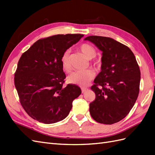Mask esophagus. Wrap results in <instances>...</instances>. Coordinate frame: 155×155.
<instances>
[{"label":"esophagus","mask_w":155,"mask_h":155,"mask_svg":"<svg viewBox=\"0 0 155 155\" xmlns=\"http://www.w3.org/2000/svg\"><path fill=\"white\" fill-rule=\"evenodd\" d=\"M81 90H82V93H86V92L88 90V88H81Z\"/></svg>","instance_id":"34e87169"}]
</instances>
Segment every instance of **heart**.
<instances>
[{
  "label": "heart",
  "mask_w": 155,
  "mask_h": 155,
  "mask_svg": "<svg viewBox=\"0 0 155 155\" xmlns=\"http://www.w3.org/2000/svg\"><path fill=\"white\" fill-rule=\"evenodd\" d=\"M81 52L88 59H91L96 55V51L93 47L89 44L84 43L80 46ZM70 50H67L61 57L62 67L64 71L68 72L71 70V65L70 62ZM94 76V72L91 69H85L83 71H77L73 72L67 78L69 83L78 84L80 86H86L88 83L93 79Z\"/></svg>",
  "instance_id": "obj_1"
}]
</instances>
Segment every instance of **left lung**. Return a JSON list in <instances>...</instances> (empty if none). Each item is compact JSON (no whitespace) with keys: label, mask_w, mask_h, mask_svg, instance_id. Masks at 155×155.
<instances>
[{"label":"left lung","mask_w":155,"mask_h":155,"mask_svg":"<svg viewBox=\"0 0 155 155\" xmlns=\"http://www.w3.org/2000/svg\"><path fill=\"white\" fill-rule=\"evenodd\" d=\"M102 52L101 71L91 87L96 98L89 104L91 117L99 123L112 124L129 113L139 93L140 71L133 52L109 37L84 38Z\"/></svg>","instance_id":"obj_1"}]
</instances>
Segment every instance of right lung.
<instances>
[{
    "label": "right lung",
    "instance_id": "add662e5",
    "mask_svg": "<svg viewBox=\"0 0 155 155\" xmlns=\"http://www.w3.org/2000/svg\"><path fill=\"white\" fill-rule=\"evenodd\" d=\"M83 36L57 35L39 39L20 58L15 84L21 105L33 119L52 124L70 113L81 89L75 84L63 86L66 75L61 57Z\"/></svg>",
    "mask_w": 155,
    "mask_h": 155
}]
</instances>
